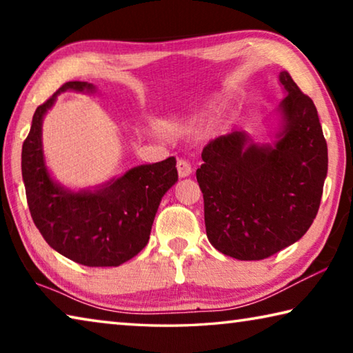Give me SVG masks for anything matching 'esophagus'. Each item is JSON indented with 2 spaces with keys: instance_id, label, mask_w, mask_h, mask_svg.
Masks as SVG:
<instances>
[{
  "instance_id": "esophagus-1",
  "label": "esophagus",
  "mask_w": 353,
  "mask_h": 353,
  "mask_svg": "<svg viewBox=\"0 0 353 353\" xmlns=\"http://www.w3.org/2000/svg\"><path fill=\"white\" fill-rule=\"evenodd\" d=\"M177 172L179 177H188L191 172H193V168H191V163L185 159H179L177 160Z\"/></svg>"
}]
</instances>
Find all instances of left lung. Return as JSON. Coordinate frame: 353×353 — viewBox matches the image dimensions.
I'll return each instance as SVG.
<instances>
[{
  "label": "left lung",
  "instance_id": "1",
  "mask_svg": "<svg viewBox=\"0 0 353 353\" xmlns=\"http://www.w3.org/2000/svg\"><path fill=\"white\" fill-rule=\"evenodd\" d=\"M282 130L272 145L244 130L212 140L196 179L204 196L208 241L238 260H263L305 235L321 204L327 143L313 101L282 71Z\"/></svg>",
  "mask_w": 353,
  "mask_h": 353
}]
</instances>
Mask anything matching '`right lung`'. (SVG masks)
<instances>
[{
    "label": "right lung",
    "mask_w": 353,
    "mask_h": 353,
    "mask_svg": "<svg viewBox=\"0 0 353 353\" xmlns=\"http://www.w3.org/2000/svg\"><path fill=\"white\" fill-rule=\"evenodd\" d=\"M94 92L71 81L37 107L23 143L21 174L29 212L50 246L83 266H119L146 246L163 194L177 182L176 159L140 165L97 190L71 191L54 182L41 149V121L61 92Z\"/></svg>",
    "instance_id": "obj_1"
}]
</instances>
